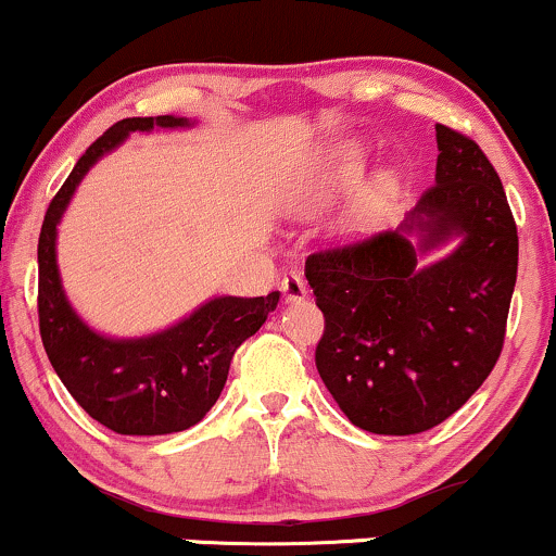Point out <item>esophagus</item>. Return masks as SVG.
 I'll return each instance as SVG.
<instances>
[{
	"label": "esophagus",
	"mask_w": 556,
	"mask_h": 556,
	"mask_svg": "<svg viewBox=\"0 0 556 556\" xmlns=\"http://www.w3.org/2000/svg\"><path fill=\"white\" fill-rule=\"evenodd\" d=\"M282 292H285V300L287 303H300V300L308 298V287H305L303 277L300 274H285L282 279Z\"/></svg>",
	"instance_id": "34e87169"
}]
</instances>
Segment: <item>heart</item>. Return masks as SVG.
Instances as JSON below:
<instances>
[{"mask_svg": "<svg viewBox=\"0 0 556 556\" xmlns=\"http://www.w3.org/2000/svg\"><path fill=\"white\" fill-rule=\"evenodd\" d=\"M368 156H371L368 146L358 138H344L324 146L311 164L303 185L298 188L295 198H292V206L303 214L329 206L331 201H337L358 185L368 167ZM400 193L402 172L397 167L376 169L368 180H363L358 193L353 195V201L340 216L337 229H340L342 238L363 240L379 232L387 225Z\"/></svg>", "mask_w": 556, "mask_h": 556, "instance_id": "1", "label": "heart"}]
</instances>
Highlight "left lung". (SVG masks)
<instances>
[{"instance_id": "1", "label": "left lung", "mask_w": 556, "mask_h": 556, "mask_svg": "<svg viewBox=\"0 0 556 556\" xmlns=\"http://www.w3.org/2000/svg\"><path fill=\"white\" fill-rule=\"evenodd\" d=\"M437 149L433 188L397 227L305 261L327 318L321 381L350 424L384 437L433 429L486 381L518 277V229L486 154L444 125Z\"/></svg>"}]
</instances>
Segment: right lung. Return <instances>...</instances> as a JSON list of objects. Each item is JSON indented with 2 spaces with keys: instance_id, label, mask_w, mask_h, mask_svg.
Masks as SVG:
<instances>
[{
  "instance_id": "obj_1",
  "label": "right lung",
  "mask_w": 556,
  "mask_h": 556,
  "mask_svg": "<svg viewBox=\"0 0 556 556\" xmlns=\"http://www.w3.org/2000/svg\"><path fill=\"white\" fill-rule=\"evenodd\" d=\"M198 119L130 117L112 125L70 172L43 216L38 238V321L56 376L93 420L125 437L185 431L206 416L225 389L235 350L277 308L266 298L214 295L180 321L140 337L93 329L70 303L56 264V227L83 177L132 132L188 130Z\"/></svg>"
}]
</instances>
